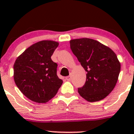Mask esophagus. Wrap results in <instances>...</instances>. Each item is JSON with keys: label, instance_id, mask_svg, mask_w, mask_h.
<instances>
[{"label": "esophagus", "instance_id": "obj_1", "mask_svg": "<svg viewBox=\"0 0 134 134\" xmlns=\"http://www.w3.org/2000/svg\"><path fill=\"white\" fill-rule=\"evenodd\" d=\"M71 78H72V76H71V75H69V76H68L66 77L65 79L67 80V81H71Z\"/></svg>", "mask_w": 134, "mask_h": 134}]
</instances>
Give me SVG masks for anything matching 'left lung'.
<instances>
[{
  "label": "left lung",
  "mask_w": 134,
  "mask_h": 134,
  "mask_svg": "<svg viewBox=\"0 0 134 134\" xmlns=\"http://www.w3.org/2000/svg\"><path fill=\"white\" fill-rule=\"evenodd\" d=\"M70 47L87 72L84 86L78 90L80 95L91 102L106 98L114 89L121 71L116 54L109 47L90 38L70 40Z\"/></svg>",
  "instance_id": "1"
}]
</instances>
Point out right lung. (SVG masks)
Instances as JSON below:
<instances>
[{"mask_svg":"<svg viewBox=\"0 0 134 134\" xmlns=\"http://www.w3.org/2000/svg\"><path fill=\"white\" fill-rule=\"evenodd\" d=\"M59 43L37 42L16 59L13 65L15 83L24 95L37 103H46L58 93L63 81L58 77L57 63L51 59Z\"/></svg>","mask_w":134,"mask_h":134,"instance_id":"add662e5","label":"right lung"}]
</instances>
